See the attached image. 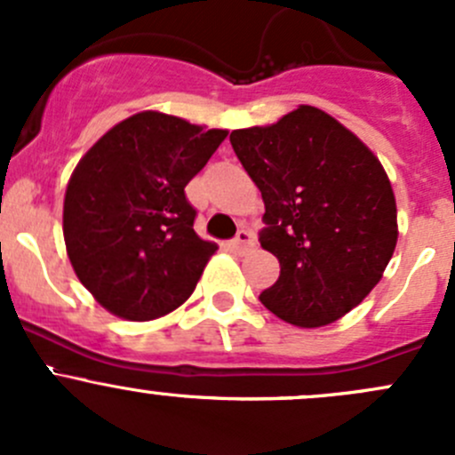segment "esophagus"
Returning a JSON list of instances; mask_svg holds the SVG:
<instances>
[{"label": "esophagus", "instance_id": "esophagus-1", "mask_svg": "<svg viewBox=\"0 0 455 455\" xmlns=\"http://www.w3.org/2000/svg\"><path fill=\"white\" fill-rule=\"evenodd\" d=\"M253 244H255L253 233L246 231V228H240V231H237V235L233 237V242H231L233 251H237V253H246V251L253 249Z\"/></svg>", "mask_w": 455, "mask_h": 455}]
</instances>
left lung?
<instances>
[{"label": "left lung", "mask_w": 455, "mask_h": 455, "mask_svg": "<svg viewBox=\"0 0 455 455\" xmlns=\"http://www.w3.org/2000/svg\"><path fill=\"white\" fill-rule=\"evenodd\" d=\"M261 191V249L279 279L259 301L299 328L341 319L370 295L396 249V200L383 164L337 118L310 105L275 125L231 132Z\"/></svg>", "instance_id": "obj_1"}]
</instances>
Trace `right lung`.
Returning a JSON list of instances; mask_svg holds the SVG:
<instances>
[{
    "mask_svg": "<svg viewBox=\"0 0 455 455\" xmlns=\"http://www.w3.org/2000/svg\"><path fill=\"white\" fill-rule=\"evenodd\" d=\"M227 130L140 112L79 160L63 202V237L76 277L103 308L149 321L185 304L213 242L196 235L185 187Z\"/></svg>",
    "mask_w": 455,
    "mask_h": 455,
    "instance_id": "1",
    "label": "right lung"
}]
</instances>
